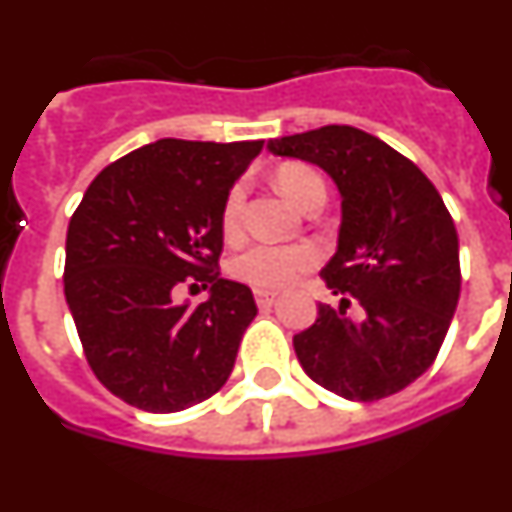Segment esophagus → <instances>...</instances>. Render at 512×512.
Here are the masks:
<instances>
[{"mask_svg":"<svg viewBox=\"0 0 512 512\" xmlns=\"http://www.w3.org/2000/svg\"><path fill=\"white\" fill-rule=\"evenodd\" d=\"M253 295H256L259 307H269L271 302L277 300V292H274V289H253Z\"/></svg>","mask_w":512,"mask_h":512,"instance_id":"1","label":"esophagus"}]
</instances>
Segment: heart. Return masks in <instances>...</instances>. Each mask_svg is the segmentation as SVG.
<instances>
[{
	"label": "heart",
	"mask_w": 512,
	"mask_h": 512,
	"mask_svg": "<svg viewBox=\"0 0 512 512\" xmlns=\"http://www.w3.org/2000/svg\"><path fill=\"white\" fill-rule=\"evenodd\" d=\"M274 184L289 202L305 207L310 202L325 200V179L318 169L302 161H284L274 171ZM246 200L243 184H233L223 200L220 210V230L225 238H235L241 230V210ZM318 261V251L312 246H274V243H253L243 248L230 261V274L251 287H284Z\"/></svg>",
	"instance_id": "b5f03b06"
}]
</instances>
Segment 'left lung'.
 Listing matches in <instances>:
<instances>
[{
    "instance_id": "1",
    "label": "left lung",
    "mask_w": 512,
    "mask_h": 512,
    "mask_svg": "<svg viewBox=\"0 0 512 512\" xmlns=\"http://www.w3.org/2000/svg\"><path fill=\"white\" fill-rule=\"evenodd\" d=\"M274 156L320 166L341 192L338 251L320 277L341 305L292 338L312 382L346 400L405 390L436 361L461 292L459 235L418 166L351 125L269 140ZM359 301L365 320L345 315Z\"/></svg>"
}]
</instances>
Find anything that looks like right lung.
<instances>
[{
  "mask_svg": "<svg viewBox=\"0 0 512 512\" xmlns=\"http://www.w3.org/2000/svg\"><path fill=\"white\" fill-rule=\"evenodd\" d=\"M261 148L161 138L99 171L71 215L66 302L94 377L133 408L179 413L233 372L259 310L220 277V210ZM187 278L211 287L200 306L173 302Z\"/></svg>",
  "mask_w": 512,
  "mask_h": 512,
  "instance_id": "right-lung-1",
  "label": "right lung"
}]
</instances>
